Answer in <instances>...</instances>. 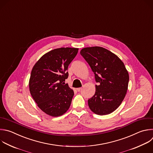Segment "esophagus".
<instances>
[{
  "label": "esophagus",
  "mask_w": 153,
  "mask_h": 153,
  "mask_svg": "<svg viewBox=\"0 0 153 153\" xmlns=\"http://www.w3.org/2000/svg\"><path fill=\"white\" fill-rule=\"evenodd\" d=\"M82 88H77L76 90H77L78 92H80V91L82 90Z\"/></svg>",
  "instance_id": "obj_1"
}]
</instances>
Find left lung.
Here are the masks:
<instances>
[{
    "mask_svg": "<svg viewBox=\"0 0 153 153\" xmlns=\"http://www.w3.org/2000/svg\"><path fill=\"white\" fill-rule=\"evenodd\" d=\"M80 53L98 83L95 85V94L88 101L90 109L99 115L111 114L120 106L128 89L129 75L124 63L101 47H85Z\"/></svg>",
    "mask_w": 153,
    "mask_h": 153,
    "instance_id": "1",
    "label": "left lung"
}]
</instances>
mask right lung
I'll return each instance as SVG.
<instances>
[{
  "mask_svg": "<svg viewBox=\"0 0 153 153\" xmlns=\"http://www.w3.org/2000/svg\"><path fill=\"white\" fill-rule=\"evenodd\" d=\"M79 48L62 47L50 51L34 65L29 82L30 93L39 109L56 117L69 109L74 91L65 80L68 67Z\"/></svg>",
  "mask_w": 153,
  "mask_h": 153,
  "instance_id": "obj_1",
  "label": "right lung"
}]
</instances>
